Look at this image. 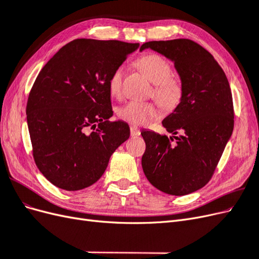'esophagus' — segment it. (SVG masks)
I'll return each mask as SVG.
<instances>
[{
    "label": "esophagus",
    "mask_w": 259,
    "mask_h": 259,
    "mask_svg": "<svg viewBox=\"0 0 259 259\" xmlns=\"http://www.w3.org/2000/svg\"><path fill=\"white\" fill-rule=\"evenodd\" d=\"M130 132H131V136H139L140 135V131L136 126H131Z\"/></svg>",
    "instance_id": "1"
}]
</instances>
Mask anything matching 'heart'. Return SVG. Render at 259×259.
<instances>
[{
  "mask_svg": "<svg viewBox=\"0 0 259 259\" xmlns=\"http://www.w3.org/2000/svg\"><path fill=\"white\" fill-rule=\"evenodd\" d=\"M137 66L154 83L153 96L167 109L175 108L183 98L184 85L171 75L169 62L158 54H148L137 60ZM124 67L117 66L108 80V89L113 97L123 92ZM120 119L134 125H145L161 115V108L154 101H130L117 110Z\"/></svg>",
  "mask_w": 259,
  "mask_h": 259,
  "instance_id": "1",
  "label": "heart"
}]
</instances>
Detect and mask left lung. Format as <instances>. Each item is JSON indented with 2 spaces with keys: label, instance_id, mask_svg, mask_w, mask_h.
<instances>
[{
  "label": "left lung",
  "instance_id": "1",
  "mask_svg": "<svg viewBox=\"0 0 259 259\" xmlns=\"http://www.w3.org/2000/svg\"><path fill=\"white\" fill-rule=\"evenodd\" d=\"M151 49L174 61L184 85V95L175 110L163 120L168 133L162 136L143 131L146 151L142 165L156 189L186 195L204 187L213 177L232 134L234 110L231 90L222 67L208 51L188 38L151 41Z\"/></svg>",
  "mask_w": 259,
  "mask_h": 259
}]
</instances>
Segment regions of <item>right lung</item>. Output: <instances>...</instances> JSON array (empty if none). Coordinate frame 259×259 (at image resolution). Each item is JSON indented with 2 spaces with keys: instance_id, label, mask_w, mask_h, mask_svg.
I'll use <instances>...</instances> for the list:
<instances>
[{
  "instance_id": "add662e5",
  "label": "right lung",
  "mask_w": 259,
  "mask_h": 259,
  "mask_svg": "<svg viewBox=\"0 0 259 259\" xmlns=\"http://www.w3.org/2000/svg\"><path fill=\"white\" fill-rule=\"evenodd\" d=\"M138 46L76 38L36 76L26 109L28 128L36 166L54 186L76 191L95 184L115 149L128 139V124L109 121L113 111L108 80Z\"/></svg>"
}]
</instances>
